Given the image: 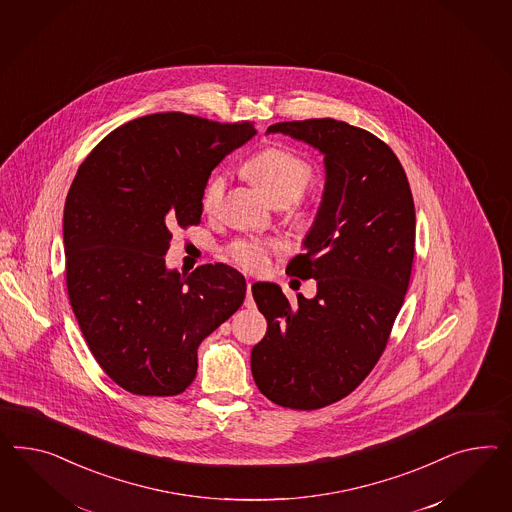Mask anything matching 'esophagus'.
I'll return each mask as SVG.
<instances>
[{
  "label": "esophagus",
  "mask_w": 512,
  "mask_h": 512,
  "mask_svg": "<svg viewBox=\"0 0 512 512\" xmlns=\"http://www.w3.org/2000/svg\"><path fill=\"white\" fill-rule=\"evenodd\" d=\"M253 296H251V283H248V296H246V307H253Z\"/></svg>",
  "instance_id": "34e87169"
}]
</instances>
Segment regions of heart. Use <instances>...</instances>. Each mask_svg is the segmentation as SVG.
Segmentation results:
<instances>
[{
    "label": "heart",
    "mask_w": 512,
    "mask_h": 512,
    "mask_svg": "<svg viewBox=\"0 0 512 512\" xmlns=\"http://www.w3.org/2000/svg\"><path fill=\"white\" fill-rule=\"evenodd\" d=\"M246 173L249 179L257 184V188L263 192L272 203L287 199L294 201L304 194L305 188L313 180V167L302 158L298 152L291 151L287 147H268L264 151L257 152L248 164ZM225 192V175L220 171H214L208 177L201 205L205 212H212L218 207L221 195ZM276 249L272 242L261 240H236L231 246V257L242 268L249 272H261L268 264L270 253Z\"/></svg>",
    "instance_id": "heart-1"
}]
</instances>
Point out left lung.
<instances>
[{
	"label": "left lung",
	"mask_w": 512,
	"mask_h": 512,
	"mask_svg": "<svg viewBox=\"0 0 512 512\" xmlns=\"http://www.w3.org/2000/svg\"><path fill=\"white\" fill-rule=\"evenodd\" d=\"M324 156L326 182L305 253L287 274L315 279V298L291 305L276 283L251 287L268 330L251 350L266 399L292 410L341 401L373 371L408 291L415 207L395 152L371 132L335 119L268 126Z\"/></svg>",
	"instance_id": "left-lung-1"
}]
</instances>
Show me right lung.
<instances>
[{"label":"right lung","instance_id":"obj_1","mask_svg":"<svg viewBox=\"0 0 512 512\" xmlns=\"http://www.w3.org/2000/svg\"><path fill=\"white\" fill-rule=\"evenodd\" d=\"M179 111L119 126L72 180L63 244L67 289L85 343L117 386L171 397L194 382L197 348L246 298L227 264L167 268L171 229L197 225L212 169L253 138Z\"/></svg>","mask_w":512,"mask_h":512}]
</instances>
